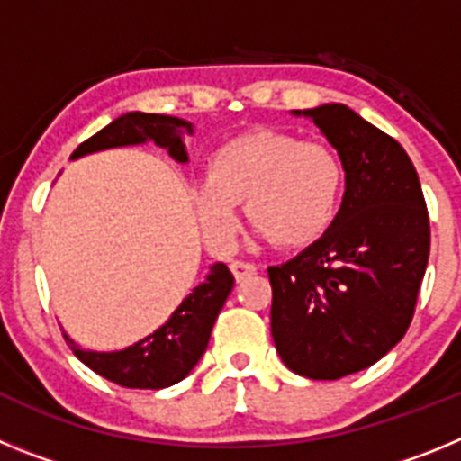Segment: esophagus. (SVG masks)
Listing matches in <instances>:
<instances>
[{"mask_svg":"<svg viewBox=\"0 0 461 461\" xmlns=\"http://www.w3.org/2000/svg\"><path fill=\"white\" fill-rule=\"evenodd\" d=\"M256 270H258V267L251 266V263H242V260H230V272H233V276L238 281H242L244 276L256 275Z\"/></svg>","mask_w":461,"mask_h":461,"instance_id":"1","label":"esophagus"}]
</instances>
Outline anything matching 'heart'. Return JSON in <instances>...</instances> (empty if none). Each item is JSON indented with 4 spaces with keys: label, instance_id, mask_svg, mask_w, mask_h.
Listing matches in <instances>:
<instances>
[{
    "label": "heart",
    "instance_id": "heart-1",
    "mask_svg": "<svg viewBox=\"0 0 461 461\" xmlns=\"http://www.w3.org/2000/svg\"><path fill=\"white\" fill-rule=\"evenodd\" d=\"M341 194L344 164L335 149L258 129L210 154L205 182L191 189V205L207 242L219 249L233 240L240 203L275 247L300 249L328 233Z\"/></svg>",
    "mask_w": 461,
    "mask_h": 461
}]
</instances>
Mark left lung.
<instances>
[{
  "mask_svg": "<svg viewBox=\"0 0 461 461\" xmlns=\"http://www.w3.org/2000/svg\"><path fill=\"white\" fill-rule=\"evenodd\" d=\"M339 154L346 189L328 233L267 270L284 365L313 381L372 367L413 319L429 258V217L409 154L344 104L291 110Z\"/></svg>",
  "mask_w": 461,
  "mask_h": 461,
  "instance_id": "left-lung-1",
  "label": "left lung"
}]
</instances>
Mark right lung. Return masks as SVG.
I'll list each match as a JSON object with an SVG mask.
<instances>
[{
  "label": "right lung",
  "mask_w": 461,
  "mask_h": 461,
  "mask_svg": "<svg viewBox=\"0 0 461 461\" xmlns=\"http://www.w3.org/2000/svg\"><path fill=\"white\" fill-rule=\"evenodd\" d=\"M186 136H194L191 122L173 115L133 110L113 120L99 133H94L89 140L78 145L71 154V161L104 149L154 142L157 148L166 149L173 161L189 164L185 145ZM233 275L223 263H212L203 284H198L177 304L161 328L122 351H85L71 337H64L83 365L117 385L140 390L168 388L189 376L191 369L203 357L212 335V325L217 321L226 297L233 291Z\"/></svg>",
  "instance_id": "add662e5"
}]
</instances>
